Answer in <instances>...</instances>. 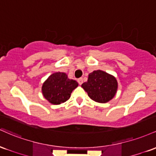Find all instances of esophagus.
I'll use <instances>...</instances> for the list:
<instances>
[{"label": "esophagus", "instance_id": "obj_1", "mask_svg": "<svg viewBox=\"0 0 156 156\" xmlns=\"http://www.w3.org/2000/svg\"><path fill=\"white\" fill-rule=\"evenodd\" d=\"M77 82L79 83L80 85H82L83 83V78H79L77 80Z\"/></svg>", "mask_w": 156, "mask_h": 156}]
</instances>
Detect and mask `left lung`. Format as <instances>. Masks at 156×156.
<instances>
[{
	"instance_id": "8db88e82",
	"label": "left lung",
	"mask_w": 156,
	"mask_h": 156,
	"mask_svg": "<svg viewBox=\"0 0 156 156\" xmlns=\"http://www.w3.org/2000/svg\"><path fill=\"white\" fill-rule=\"evenodd\" d=\"M82 87L93 100L105 103L115 96L118 83L114 76L98 70L89 73L87 81L84 83Z\"/></svg>"
}]
</instances>
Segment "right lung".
<instances>
[{"label": "right lung", "instance_id": "1", "mask_svg": "<svg viewBox=\"0 0 156 156\" xmlns=\"http://www.w3.org/2000/svg\"><path fill=\"white\" fill-rule=\"evenodd\" d=\"M77 86V82L68 78L66 73L57 72L45 80L42 87V92L50 103L59 105L69 99L71 92Z\"/></svg>", "mask_w": 156, "mask_h": 156}]
</instances>
